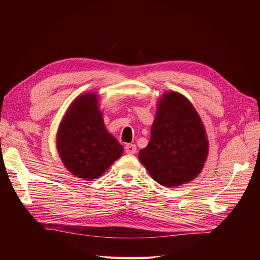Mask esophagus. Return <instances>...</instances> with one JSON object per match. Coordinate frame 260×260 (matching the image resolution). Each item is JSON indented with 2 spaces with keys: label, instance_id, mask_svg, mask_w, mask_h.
I'll use <instances>...</instances> for the list:
<instances>
[{
  "label": "esophagus",
  "instance_id": "1",
  "mask_svg": "<svg viewBox=\"0 0 260 260\" xmlns=\"http://www.w3.org/2000/svg\"><path fill=\"white\" fill-rule=\"evenodd\" d=\"M124 148H125V152L127 154H131V155H133V154L137 152V146H136L135 144H126Z\"/></svg>",
  "mask_w": 260,
  "mask_h": 260
}]
</instances>
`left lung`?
<instances>
[{
    "label": "left lung",
    "instance_id": "8db88e82",
    "mask_svg": "<svg viewBox=\"0 0 260 260\" xmlns=\"http://www.w3.org/2000/svg\"><path fill=\"white\" fill-rule=\"evenodd\" d=\"M209 141L196 109L184 95L165 92L158 102L151 140L139 160L159 184L176 187L195 179L206 163Z\"/></svg>",
    "mask_w": 260,
    "mask_h": 260
}]
</instances>
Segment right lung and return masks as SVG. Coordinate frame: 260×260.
I'll return each mask as SVG.
<instances>
[{"label":"right lung","instance_id":"right-lung-1","mask_svg":"<svg viewBox=\"0 0 260 260\" xmlns=\"http://www.w3.org/2000/svg\"><path fill=\"white\" fill-rule=\"evenodd\" d=\"M57 148L67 171L84 180L98 178L122 156V145L105 128L97 93L79 95L68 107Z\"/></svg>","mask_w":260,"mask_h":260}]
</instances>
